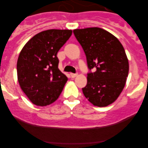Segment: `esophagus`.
I'll use <instances>...</instances> for the list:
<instances>
[{"instance_id": "obj_1", "label": "esophagus", "mask_w": 148, "mask_h": 148, "mask_svg": "<svg viewBox=\"0 0 148 148\" xmlns=\"http://www.w3.org/2000/svg\"><path fill=\"white\" fill-rule=\"evenodd\" d=\"M70 76H71V78H74V77H77V74H73V73H71V74H70Z\"/></svg>"}]
</instances>
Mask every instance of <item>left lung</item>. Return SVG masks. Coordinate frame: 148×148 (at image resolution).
I'll return each mask as SVG.
<instances>
[{"label": "left lung", "instance_id": "left-lung-1", "mask_svg": "<svg viewBox=\"0 0 148 148\" xmlns=\"http://www.w3.org/2000/svg\"><path fill=\"white\" fill-rule=\"evenodd\" d=\"M73 32L84 51L88 68L94 69L87 74L84 95L95 106L112 104L123 90L129 72L124 47L114 35L102 28L74 29Z\"/></svg>", "mask_w": 148, "mask_h": 148}]
</instances>
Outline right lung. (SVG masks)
<instances>
[{
  "label": "right lung",
  "instance_id": "right-lung-1",
  "mask_svg": "<svg viewBox=\"0 0 148 148\" xmlns=\"http://www.w3.org/2000/svg\"><path fill=\"white\" fill-rule=\"evenodd\" d=\"M71 30L50 29L36 34L21 51L17 62L18 81L29 100L37 106L54 102L68 79L58 68L59 49Z\"/></svg>",
  "mask_w": 148,
  "mask_h": 148
}]
</instances>
